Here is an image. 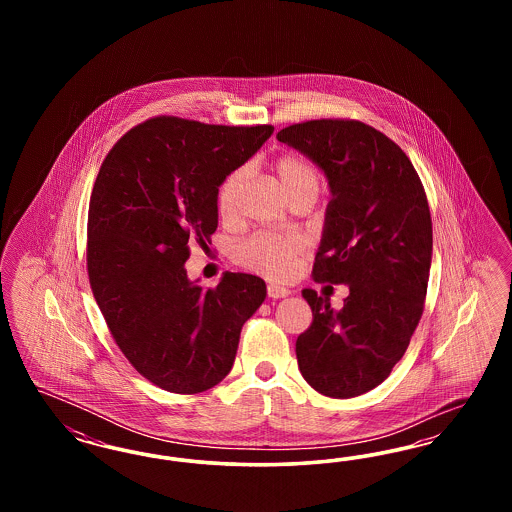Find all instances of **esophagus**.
<instances>
[{
  "instance_id": "esophagus-1",
  "label": "esophagus",
  "mask_w": 512,
  "mask_h": 512,
  "mask_svg": "<svg viewBox=\"0 0 512 512\" xmlns=\"http://www.w3.org/2000/svg\"><path fill=\"white\" fill-rule=\"evenodd\" d=\"M267 293L268 297H272V299H280V297H288L290 290L280 286V284H268Z\"/></svg>"
}]
</instances>
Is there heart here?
Masks as SVG:
<instances>
[{"mask_svg":"<svg viewBox=\"0 0 512 512\" xmlns=\"http://www.w3.org/2000/svg\"><path fill=\"white\" fill-rule=\"evenodd\" d=\"M284 190L292 199L295 195L320 194L322 176L317 165L301 155H282L274 163ZM247 184V169L238 167L228 172L215 190V209L224 222H232L240 215V201ZM301 251V240L295 236H280L259 232L234 247V261L240 267L259 272L267 278H286L293 270V259Z\"/></svg>","mask_w":512,"mask_h":512,"instance_id":"heart-1","label":"heart"}]
</instances>
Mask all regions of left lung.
Segmentation results:
<instances>
[{
	"mask_svg": "<svg viewBox=\"0 0 512 512\" xmlns=\"http://www.w3.org/2000/svg\"><path fill=\"white\" fill-rule=\"evenodd\" d=\"M276 138L328 178L334 197L313 278L349 286L340 311L301 292L313 322L295 341L297 365L318 393L357 397L390 376L422 317L432 263L426 192L405 151L365 122H297Z\"/></svg>",
	"mask_w": 512,
	"mask_h": 512,
	"instance_id": "8db88e82",
	"label": "left lung"
}]
</instances>
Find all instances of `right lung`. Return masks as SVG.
<instances>
[{"instance_id":"right-lung-1","label":"right lung","mask_w":512,"mask_h":512,"mask_svg":"<svg viewBox=\"0 0 512 512\" xmlns=\"http://www.w3.org/2000/svg\"><path fill=\"white\" fill-rule=\"evenodd\" d=\"M272 124L153 117L105 155L88 209V278L122 355L151 384L192 395L222 382L245 320L265 301L259 276L188 280L190 249L217 230L220 180L263 146Z\"/></svg>"}]
</instances>
